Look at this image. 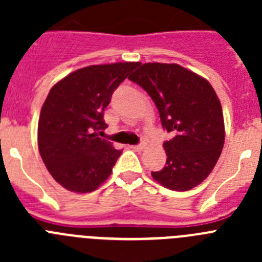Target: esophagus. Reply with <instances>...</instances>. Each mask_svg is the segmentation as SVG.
Here are the masks:
<instances>
[{"instance_id": "34e87169", "label": "esophagus", "mask_w": 262, "mask_h": 262, "mask_svg": "<svg viewBox=\"0 0 262 262\" xmlns=\"http://www.w3.org/2000/svg\"><path fill=\"white\" fill-rule=\"evenodd\" d=\"M144 148H145V143L143 142V143H140V144H138V145H134L133 149H135V151H143Z\"/></svg>"}]
</instances>
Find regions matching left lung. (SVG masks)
<instances>
[{"label":"left lung","instance_id":"1","mask_svg":"<svg viewBox=\"0 0 262 262\" xmlns=\"http://www.w3.org/2000/svg\"><path fill=\"white\" fill-rule=\"evenodd\" d=\"M128 78L154 99L161 124L172 134L164 143L166 164L152 172L154 180L174 191L198 186L224 145L223 111L214 88L194 72L165 62L140 64Z\"/></svg>","mask_w":262,"mask_h":262}]
</instances>
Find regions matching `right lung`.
I'll use <instances>...</instances> for the list:
<instances>
[{"label":"right lung","instance_id":"add662e5","mask_svg":"<svg viewBox=\"0 0 262 262\" xmlns=\"http://www.w3.org/2000/svg\"><path fill=\"white\" fill-rule=\"evenodd\" d=\"M139 62L89 66L56 82L41 106L38 148L57 184L90 193L108 178L122 151L98 138L107 124L103 111L111 94Z\"/></svg>","mask_w":262,"mask_h":262}]
</instances>
